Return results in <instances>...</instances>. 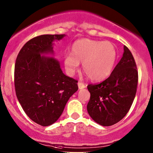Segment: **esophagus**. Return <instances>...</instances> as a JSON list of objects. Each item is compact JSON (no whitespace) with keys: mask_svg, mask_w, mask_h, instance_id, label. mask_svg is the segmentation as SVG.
I'll use <instances>...</instances> for the list:
<instances>
[{"mask_svg":"<svg viewBox=\"0 0 153 153\" xmlns=\"http://www.w3.org/2000/svg\"><path fill=\"white\" fill-rule=\"evenodd\" d=\"M78 89H84V88H86V85L84 84V83L82 82H78Z\"/></svg>","mask_w":153,"mask_h":153,"instance_id":"1","label":"esophagus"}]
</instances>
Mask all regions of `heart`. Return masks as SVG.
Segmentation results:
<instances>
[{
	"label": "heart",
	"mask_w": 153,
	"mask_h": 153,
	"mask_svg": "<svg viewBox=\"0 0 153 153\" xmlns=\"http://www.w3.org/2000/svg\"><path fill=\"white\" fill-rule=\"evenodd\" d=\"M117 60V50L109 41L84 39L75 41L71 54L64 56V65L69 75H75L83 63V69L92 81H102L112 72Z\"/></svg>",
	"instance_id": "obj_1"
}]
</instances>
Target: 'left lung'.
<instances>
[{
  "mask_svg": "<svg viewBox=\"0 0 153 153\" xmlns=\"http://www.w3.org/2000/svg\"><path fill=\"white\" fill-rule=\"evenodd\" d=\"M138 72L132 53L124 46V53L110 76L98 84H89L87 112L97 124L112 126L121 121L135 97Z\"/></svg>",
  "mask_w": 153,
  "mask_h": 153,
  "instance_id": "obj_1",
  "label": "left lung"
}]
</instances>
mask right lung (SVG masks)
Instances as JSON below:
<instances>
[{"instance_id":"add662e5","label":"right lung","mask_w":153,"mask_h":153,"mask_svg":"<svg viewBox=\"0 0 153 153\" xmlns=\"http://www.w3.org/2000/svg\"><path fill=\"white\" fill-rule=\"evenodd\" d=\"M66 35H43L29 40L17 57L15 87L29 118L47 126L57 121L68 100L77 92L78 81L63 73L54 58L55 41Z\"/></svg>"}]
</instances>
